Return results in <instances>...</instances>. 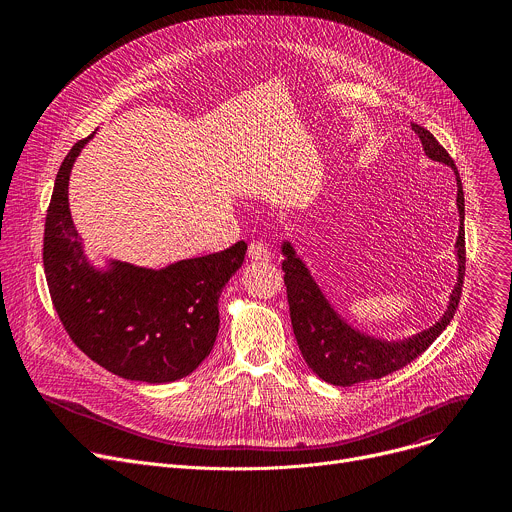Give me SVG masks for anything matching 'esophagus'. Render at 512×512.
I'll return each mask as SVG.
<instances>
[{
	"mask_svg": "<svg viewBox=\"0 0 512 512\" xmlns=\"http://www.w3.org/2000/svg\"><path fill=\"white\" fill-rule=\"evenodd\" d=\"M249 259H253V261H269L271 259V251H269L267 243L251 241L249 243Z\"/></svg>",
	"mask_w": 512,
	"mask_h": 512,
	"instance_id": "esophagus-1",
	"label": "esophagus"
}]
</instances>
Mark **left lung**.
<instances>
[{"label":"left lung","instance_id":"1","mask_svg":"<svg viewBox=\"0 0 512 512\" xmlns=\"http://www.w3.org/2000/svg\"><path fill=\"white\" fill-rule=\"evenodd\" d=\"M411 129L417 133L423 152L429 160L446 164L456 174L458 196L456 206L460 212V231L456 239V259H458V281L452 289L448 308L433 326L421 330L403 340H385L375 338L367 332L350 326L324 296V291L312 277L308 265L300 259L294 245L289 241L281 243L285 271V287H287V302L289 316L298 346L308 367L326 383L336 387H350L362 381L381 379L391 375L393 371L403 369L405 364L415 360L421 352L429 348V344L440 336L450 320L456 314L462 283L466 271V241H464V190L458 168L450 154L442 148L425 127L411 123Z\"/></svg>","mask_w":512,"mask_h":512}]
</instances>
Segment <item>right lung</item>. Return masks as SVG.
<instances>
[{"mask_svg":"<svg viewBox=\"0 0 512 512\" xmlns=\"http://www.w3.org/2000/svg\"><path fill=\"white\" fill-rule=\"evenodd\" d=\"M64 158L44 227V271L58 318L91 360L109 373L150 385L188 377L218 334V298L245 261V241L162 269L111 259L95 267L68 208V178L81 150Z\"/></svg>","mask_w":512,"mask_h":512,"instance_id":"1","label":"right lung"}]
</instances>
